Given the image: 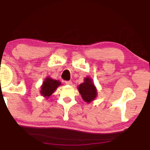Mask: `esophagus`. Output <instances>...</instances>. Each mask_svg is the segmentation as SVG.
<instances>
[{
	"mask_svg": "<svg viewBox=\"0 0 150 150\" xmlns=\"http://www.w3.org/2000/svg\"><path fill=\"white\" fill-rule=\"evenodd\" d=\"M65 84L68 85H73V82L71 81H65Z\"/></svg>",
	"mask_w": 150,
	"mask_h": 150,
	"instance_id": "esophagus-1",
	"label": "esophagus"
}]
</instances>
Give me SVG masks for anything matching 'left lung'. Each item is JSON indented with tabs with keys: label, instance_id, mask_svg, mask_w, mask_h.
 <instances>
[{
	"label": "left lung",
	"instance_id": "left-lung-1",
	"mask_svg": "<svg viewBox=\"0 0 150 150\" xmlns=\"http://www.w3.org/2000/svg\"><path fill=\"white\" fill-rule=\"evenodd\" d=\"M78 90L83 100L87 103L94 100L97 95V88L90 77H85V82L79 85Z\"/></svg>",
	"mask_w": 150,
	"mask_h": 150
}]
</instances>
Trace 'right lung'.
<instances>
[{
  "label": "right lung",
  "instance_id": "add662e5",
  "mask_svg": "<svg viewBox=\"0 0 150 150\" xmlns=\"http://www.w3.org/2000/svg\"><path fill=\"white\" fill-rule=\"evenodd\" d=\"M61 85L59 80H53L51 77H46L41 87L40 93L42 96L48 99L55 92L58 86Z\"/></svg>",
  "mask_w": 150,
  "mask_h": 150
}]
</instances>
